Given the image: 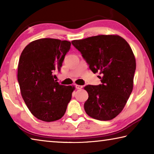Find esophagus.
<instances>
[{
    "label": "esophagus",
    "mask_w": 154,
    "mask_h": 154,
    "mask_svg": "<svg viewBox=\"0 0 154 154\" xmlns=\"http://www.w3.org/2000/svg\"><path fill=\"white\" fill-rule=\"evenodd\" d=\"M75 87L76 89H82V88H83L82 85H75Z\"/></svg>",
    "instance_id": "34e87169"
}]
</instances>
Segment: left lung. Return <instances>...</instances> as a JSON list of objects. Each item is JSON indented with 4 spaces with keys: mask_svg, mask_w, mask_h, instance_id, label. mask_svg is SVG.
Returning <instances> with one entry per match:
<instances>
[{
    "mask_svg": "<svg viewBox=\"0 0 154 154\" xmlns=\"http://www.w3.org/2000/svg\"><path fill=\"white\" fill-rule=\"evenodd\" d=\"M101 84L84 88L88 99L85 111L98 120H111L126 105L133 88L136 60L127 41L118 35H98L71 41Z\"/></svg>",
    "mask_w": 154,
    "mask_h": 154,
    "instance_id": "1",
    "label": "left lung"
}]
</instances>
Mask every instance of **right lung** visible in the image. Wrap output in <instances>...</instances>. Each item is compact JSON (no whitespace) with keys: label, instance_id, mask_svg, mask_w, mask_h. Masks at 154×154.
Returning <instances> with one entry per match:
<instances>
[{"label":"right lung","instance_id":"1","mask_svg":"<svg viewBox=\"0 0 154 154\" xmlns=\"http://www.w3.org/2000/svg\"><path fill=\"white\" fill-rule=\"evenodd\" d=\"M71 42L56 38H41L30 43L21 54L17 81L28 109L36 118L53 122L62 118L71 100L74 87L54 80L60 71Z\"/></svg>","mask_w":154,"mask_h":154}]
</instances>
